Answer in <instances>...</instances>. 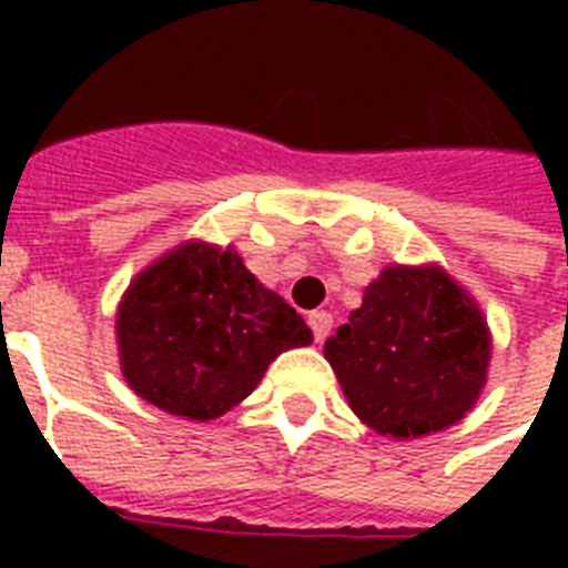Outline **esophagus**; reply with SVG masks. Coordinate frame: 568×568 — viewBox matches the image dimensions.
Listing matches in <instances>:
<instances>
[{"label":"esophagus","mask_w":568,"mask_h":568,"mask_svg":"<svg viewBox=\"0 0 568 568\" xmlns=\"http://www.w3.org/2000/svg\"><path fill=\"white\" fill-rule=\"evenodd\" d=\"M310 327H312V336H315V342H324V338L329 336V329H333V315L324 310L310 312Z\"/></svg>","instance_id":"1"}]
</instances>
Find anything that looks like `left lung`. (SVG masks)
<instances>
[{
    "label": "left lung",
    "mask_w": 568,
    "mask_h": 568,
    "mask_svg": "<svg viewBox=\"0 0 568 568\" xmlns=\"http://www.w3.org/2000/svg\"><path fill=\"white\" fill-rule=\"evenodd\" d=\"M351 409L383 436L418 439L475 406L489 333L439 267H386L324 345Z\"/></svg>",
    "instance_id": "1"
}]
</instances>
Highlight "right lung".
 <instances>
[{
  "instance_id": "1",
  "label": "right lung",
  "mask_w": 568,
  "mask_h": 568,
  "mask_svg": "<svg viewBox=\"0 0 568 568\" xmlns=\"http://www.w3.org/2000/svg\"><path fill=\"white\" fill-rule=\"evenodd\" d=\"M123 377L159 409L217 418L312 329L250 274L232 247L189 241L146 267L118 312Z\"/></svg>"
}]
</instances>
